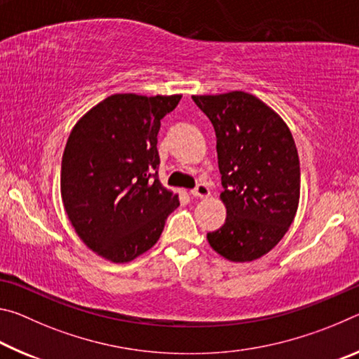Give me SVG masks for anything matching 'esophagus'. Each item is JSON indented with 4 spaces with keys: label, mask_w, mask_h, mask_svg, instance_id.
Here are the masks:
<instances>
[{
    "label": "esophagus",
    "mask_w": 359,
    "mask_h": 359,
    "mask_svg": "<svg viewBox=\"0 0 359 359\" xmlns=\"http://www.w3.org/2000/svg\"><path fill=\"white\" fill-rule=\"evenodd\" d=\"M191 196H194V198H208V196H210L209 187L205 184H198L191 190Z\"/></svg>",
    "instance_id": "34e87169"
}]
</instances>
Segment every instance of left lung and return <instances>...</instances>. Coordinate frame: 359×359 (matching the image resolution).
I'll list each match as a JSON object with an SVG mask.
<instances>
[{"label":"left lung","mask_w":359,"mask_h":359,"mask_svg":"<svg viewBox=\"0 0 359 359\" xmlns=\"http://www.w3.org/2000/svg\"><path fill=\"white\" fill-rule=\"evenodd\" d=\"M217 136L226 220L208 241L223 258L247 263L271 252L294 220L301 171L280 115L245 92L193 96Z\"/></svg>","instance_id":"8db88e82"}]
</instances>
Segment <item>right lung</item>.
Listing matches in <instances>:
<instances>
[{
    "mask_svg": "<svg viewBox=\"0 0 359 359\" xmlns=\"http://www.w3.org/2000/svg\"><path fill=\"white\" fill-rule=\"evenodd\" d=\"M182 95L107 96L72 128L62 160V199L90 250L128 263L160 239L179 196L158 180L161 118Z\"/></svg>",
    "mask_w": 359,
    "mask_h": 359,
    "instance_id": "right-lung-1",
    "label": "right lung"
}]
</instances>
